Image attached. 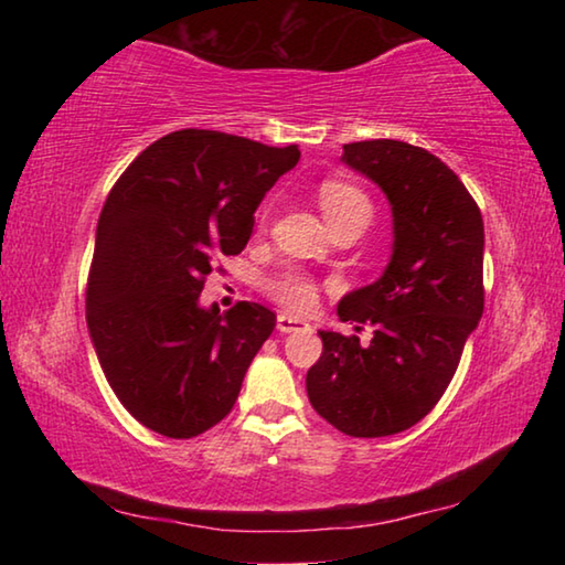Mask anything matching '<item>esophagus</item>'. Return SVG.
<instances>
[{"instance_id":"esophagus-1","label":"esophagus","mask_w":565,"mask_h":565,"mask_svg":"<svg viewBox=\"0 0 565 565\" xmlns=\"http://www.w3.org/2000/svg\"><path fill=\"white\" fill-rule=\"evenodd\" d=\"M276 329H279L281 333L301 331V329H309V321H303L299 317H291V313H279V319H276Z\"/></svg>"}]
</instances>
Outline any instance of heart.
I'll return each instance as SVG.
<instances>
[{
    "instance_id": "1",
    "label": "heart",
    "mask_w": 565,
    "mask_h": 565,
    "mask_svg": "<svg viewBox=\"0 0 565 565\" xmlns=\"http://www.w3.org/2000/svg\"><path fill=\"white\" fill-rule=\"evenodd\" d=\"M319 206L331 228L351 222L369 226L371 216H374V204H371L366 191L341 179L323 181L319 186ZM269 294L279 303L289 306V309H306V306H311L313 299H317L313 284L299 271H286L276 276V279L269 281Z\"/></svg>"
}]
</instances>
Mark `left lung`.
Segmentation results:
<instances>
[{
  "instance_id": "1",
  "label": "left lung",
  "mask_w": 565,
  "mask_h": 565,
  "mask_svg": "<svg viewBox=\"0 0 565 565\" xmlns=\"http://www.w3.org/2000/svg\"><path fill=\"white\" fill-rule=\"evenodd\" d=\"M341 161L386 194L394 252L384 274L337 309L341 321L371 323L374 339L319 331L323 351L306 394L341 434L381 438L418 424L451 384L483 313V218L431 151L396 139L353 141Z\"/></svg>"
}]
</instances>
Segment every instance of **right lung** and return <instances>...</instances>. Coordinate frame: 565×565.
<instances>
[{"label":"right lung","mask_w":565,"mask_h":565,"mask_svg":"<svg viewBox=\"0 0 565 565\" xmlns=\"http://www.w3.org/2000/svg\"><path fill=\"white\" fill-rule=\"evenodd\" d=\"M301 151L209 129L157 139L104 202L87 284V327L121 406L151 431L191 438L234 408L276 313L199 294L218 256L242 254L254 212Z\"/></svg>","instance_id":"right-lung-1"}]
</instances>
